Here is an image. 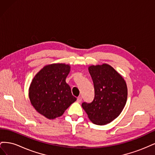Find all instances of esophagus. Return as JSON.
Here are the masks:
<instances>
[{
	"mask_svg": "<svg viewBox=\"0 0 155 155\" xmlns=\"http://www.w3.org/2000/svg\"><path fill=\"white\" fill-rule=\"evenodd\" d=\"M82 101V97L80 96V97H78L77 98V102L78 103H81Z\"/></svg>",
	"mask_w": 155,
	"mask_h": 155,
	"instance_id": "obj_1",
	"label": "esophagus"
}]
</instances>
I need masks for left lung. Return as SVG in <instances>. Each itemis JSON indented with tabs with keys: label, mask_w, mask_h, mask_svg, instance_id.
Wrapping results in <instances>:
<instances>
[{
	"label": "left lung",
	"mask_w": 155,
	"mask_h": 155,
	"mask_svg": "<svg viewBox=\"0 0 155 155\" xmlns=\"http://www.w3.org/2000/svg\"><path fill=\"white\" fill-rule=\"evenodd\" d=\"M88 71L94 87V98L91 104L84 102L81 105L93 124L106 125L123 110L127 87L123 77L108 64L91 65Z\"/></svg>",
	"instance_id": "left-lung-1"
}]
</instances>
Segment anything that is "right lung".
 I'll return each instance as SVG.
<instances>
[{
  "mask_svg": "<svg viewBox=\"0 0 155 155\" xmlns=\"http://www.w3.org/2000/svg\"><path fill=\"white\" fill-rule=\"evenodd\" d=\"M70 66L64 63L49 64L33 78L29 87V98L34 109L51 120L62 116L76 97L66 83Z\"/></svg>",
  "mask_w": 155,
  "mask_h": 155,
  "instance_id": "obj_1",
  "label": "right lung"
}]
</instances>
